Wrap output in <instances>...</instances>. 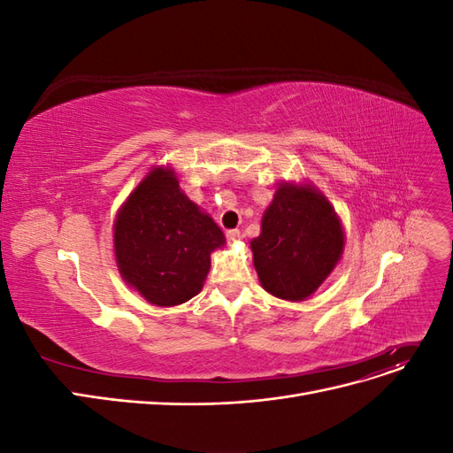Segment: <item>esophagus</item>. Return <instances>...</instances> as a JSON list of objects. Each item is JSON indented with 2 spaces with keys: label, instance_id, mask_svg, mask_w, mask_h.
<instances>
[{
  "label": "esophagus",
  "instance_id": "obj_1",
  "mask_svg": "<svg viewBox=\"0 0 453 453\" xmlns=\"http://www.w3.org/2000/svg\"><path fill=\"white\" fill-rule=\"evenodd\" d=\"M240 238H242L240 230H228V232H226V242H228V243H234V242H238Z\"/></svg>",
  "mask_w": 453,
  "mask_h": 453
}]
</instances>
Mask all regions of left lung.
<instances>
[{"instance_id":"1","label":"left lung","mask_w":453,"mask_h":453,"mask_svg":"<svg viewBox=\"0 0 453 453\" xmlns=\"http://www.w3.org/2000/svg\"><path fill=\"white\" fill-rule=\"evenodd\" d=\"M260 285L283 300H304L334 270L344 251V230L328 202L311 185L283 183L251 240Z\"/></svg>"}]
</instances>
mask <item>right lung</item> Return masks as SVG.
Returning a JSON list of instances; mask_svg holds the SVG:
<instances>
[{
  "label": "right lung",
  "mask_w": 453,
  "mask_h": 453,
  "mask_svg": "<svg viewBox=\"0 0 453 453\" xmlns=\"http://www.w3.org/2000/svg\"><path fill=\"white\" fill-rule=\"evenodd\" d=\"M115 258L122 280L155 306L196 296L225 234L190 202L172 168L150 170L115 219Z\"/></svg>",
  "instance_id": "1"
}]
</instances>
